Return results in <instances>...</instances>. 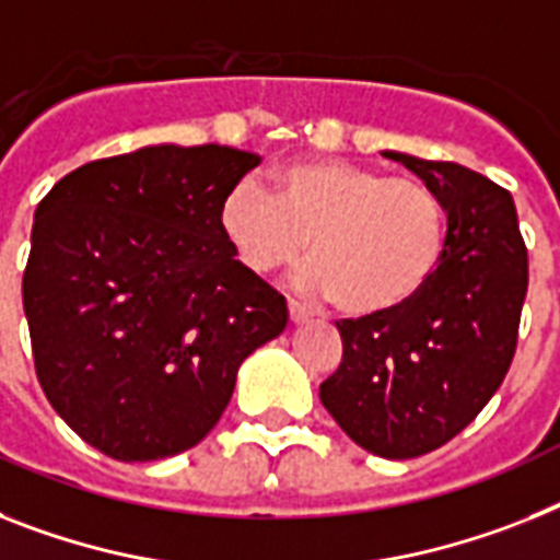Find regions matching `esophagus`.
<instances>
[{"label":"esophagus","instance_id":"34e87169","mask_svg":"<svg viewBox=\"0 0 560 560\" xmlns=\"http://www.w3.org/2000/svg\"><path fill=\"white\" fill-rule=\"evenodd\" d=\"M289 317H291V323L308 320V308L303 306V303H298V300H289Z\"/></svg>","mask_w":560,"mask_h":560}]
</instances>
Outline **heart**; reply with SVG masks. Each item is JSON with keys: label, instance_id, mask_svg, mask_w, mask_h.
Returning <instances> with one entry per match:
<instances>
[{"label": "heart", "instance_id": "heart-1", "mask_svg": "<svg viewBox=\"0 0 560 560\" xmlns=\"http://www.w3.org/2000/svg\"><path fill=\"white\" fill-rule=\"evenodd\" d=\"M220 231L240 266L271 275L300 260L308 291L352 317H381L412 303L446 252L441 194L412 177H386L337 156L277 165L271 191L243 179L220 206Z\"/></svg>", "mask_w": 560, "mask_h": 560}]
</instances>
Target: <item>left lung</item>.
<instances>
[{
	"instance_id": "1",
	"label": "left lung",
	"mask_w": 560,
	"mask_h": 560,
	"mask_svg": "<svg viewBox=\"0 0 560 560\" xmlns=\"http://www.w3.org/2000/svg\"><path fill=\"white\" fill-rule=\"evenodd\" d=\"M383 156L441 194L446 252L412 303L337 320L343 360L320 400L358 446L404 460L464 432L498 392L518 346L529 262L506 188L457 163Z\"/></svg>"
}]
</instances>
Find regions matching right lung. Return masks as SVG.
<instances>
[{"label": "right lung", "mask_w": 560, "mask_h": 560, "mask_svg": "<svg viewBox=\"0 0 560 560\" xmlns=\"http://www.w3.org/2000/svg\"><path fill=\"white\" fill-rule=\"evenodd\" d=\"M257 165L229 145H151L80 165L36 206L22 275L36 377L114 460L197 446L240 363L285 329L283 294L220 231L225 194Z\"/></svg>", "instance_id": "1"}]
</instances>
